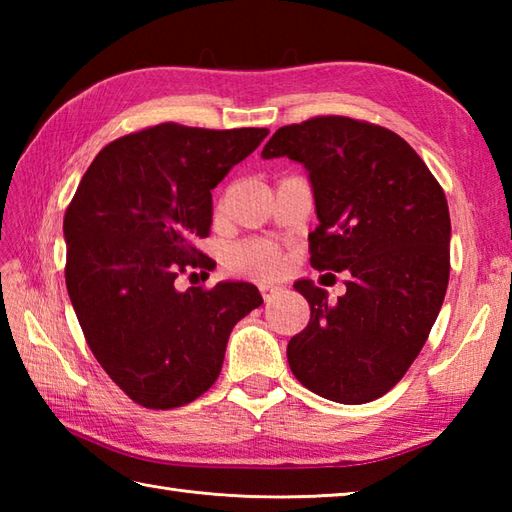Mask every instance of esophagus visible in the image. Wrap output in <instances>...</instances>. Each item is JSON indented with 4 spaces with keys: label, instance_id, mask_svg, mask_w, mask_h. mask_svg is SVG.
<instances>
[{
    "label": "esophagus",
    "instance_id": "esophagus-1",
    "mask_svg": "<svg viewBox=\"0 0 512 512\" xmlns=\"http://www.w3.org/2000/svg\"><path fill=\"white\" fill-rule=\"evenodd\" d=\"M259 292H262L264 301H270L275 295H279L281 288H279V286H273V284H262V286H259Z\"/></svg>",
    "mask_w": 512,
    "mask_h": 512
}]
</instances>
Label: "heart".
<instances>
[{
	"label": "heart",
	"instance_id": "b5f03b06",
	"mask_svg": "<svg viewBox=\"0 0 512 512\" xmlns=\"http://www.w3.org/2000/svg\"><path fill=\"white\" fill-rule=\"evenodd\" d=\"M286 253L273 239H244L224 253V266L231 275L273 281L284 275L286 270Z\"/></svg>",
	"mask_w": 512,
	"mask_h": 512
}]
</instances>
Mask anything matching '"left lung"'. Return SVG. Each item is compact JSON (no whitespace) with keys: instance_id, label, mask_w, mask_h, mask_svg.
Segmentation results:
<instances>
[{"instance_id":"obj_1","label":"left lung","mask_w":512,"mask_h":512,"mask_svg":"<svg viewBox=\"0 0 512 512\" xmlns=\"http://www.w3.org/2000/svg\"><path fill=\"white\" fill-rule=\"evenodd\" d=\"M262 156L308 169L319 217L310 264L347 273L336 301L312 279L295 284L310 323L288 343L292 374L343 405L385 396L416 361L447 295L451 220L440 182L407 140L347 116L279 127Z\"/></svg>"}]
</instances>
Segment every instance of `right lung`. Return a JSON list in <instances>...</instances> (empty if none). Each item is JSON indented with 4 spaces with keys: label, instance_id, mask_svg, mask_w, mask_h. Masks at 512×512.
Listing matches in <instances>:
<instances>
[{
    "label": "right lung",
    "instance_id": "obj_1",
    "mask_svg": "<svg viewBox=\"0 0 512 512\" xmlns=\"http://www.w3.org/2000/svg\"><path fill=\"white\" fill-rule=\"evenodd\" d=\"M268 136L264 127L160 123L105 145L63 217L65 286L92 354L147 409L189 405L209 389L239 319L264 303L253 284L178 290L211 270V189Z\"/></svg>",
    "mask_w": 512,
    "mask_h": 512
}]
</instances>
